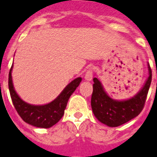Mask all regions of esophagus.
I'll list each match as a JSON object with an SVG mask.
<instances>
[{
  "mask_svg": "<svg viewBox=\"0 0 157 157\" xmlns=\"http://www.w3.org/2000/svg\"><path fill=\"white\" fill-rule=\"evenodd\" d=\"M85 79L86 80V81H91L93 78V71H92V68H89L88 70H87L86 73L85 75Z\"/></svg>",
  "mask_w": 157,
  "mask_h": 157,
  "instance_id": "obj_1",
  "label": "esophagus"
}]
</instances>
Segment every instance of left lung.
<instances>
[{
	"instance_id": "1",
	"label": "left lung",
	"mask_w": 157,
	"mask_h": 157,
	"mask_svg": "<svg viewBox=\"0 0 157 157\" xmlns=\"http://www.w3.org/2000/svg\"><path fill=\"white\" fill-rule=\"evenodd\" d=\"M149 77L141 90L130 99L116 101L111 98L104 90L98 78H94L91 107L95 117L109 127L124 124L140 114L146 101L152 81V70L149 64Z\"/></svg>"
}]
</instances>
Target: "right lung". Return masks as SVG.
<instances>
[{
  "label": "right lung",
  "mask_w": 157,
  "mask_h": 157,
  "mask_svg": "<svg viewBox=\"0 0 157 157\" xmlns=\"http://www.w3.org/2000/svg\"><path fill=\"white\" fill-rule=\"evenodd\" d=\"M12 67L13 63L8 75V88L12 103L19 116L23 121L36 127L49 128L55 125L63 117L67 101L81 82L82 78L78 77L71 82L61 94L50 103L44 105H33L23 101L16 94L12 83Z\"/></svg>",
  "instance_id": "add662e5"
}]
</instances>
